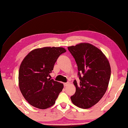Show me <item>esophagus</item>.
I'll return each mask as SVG.
<instances>
[{"mask_svg": "<svg viewBox=\"0 0 128 128\" xmlns=\"http://www.w3.org/2000/svg\"><path fill=\"white\" fill-rule=\"evenodd\" d=\"M70 84V82H66V83H64V86H67L68 85H69Z\"/></svg>", "mask_w": 128, "mask_h": 128, "instance_id": "esophagus-1", "label": "esophagus"}]
</instances>
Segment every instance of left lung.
Instances as JSON below:
<instances>
[{
  "label": "left lung",
  "mask_w": 128,
  "mask_h": 128,
  "mask_svg": "<svg viewBox=\"0 0 128 128\" xmlns=\"http://www.w3.org/2000/svg\"><path fill=\"white\" fill-rule=\"evenodd\" d=\"M68 49L76 62L80 81L79 84L73 81L76 92L71 100L80 108H89L100 100L107 89L111 72L110 62L101 50L90 43H81Z\"/></svg>",
  "instance_id": "8db88e82"
}]
</instances>
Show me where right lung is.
<instances>
[{
    "label": "right lung",
    "instance_id": "add662e5",
    "mask_svg": "<svg viewBox=\"0 0 128 128\" xmlns=\"http://www.w3.org/2000/svg\"><path fill=\"white\" fill-rule=\"evenodd\" d=\"M63 47H45L34 49L21 62L18 72L19 88L30 105L46 109L55 103L63 84L48 78Z\"/></svg>",
    "mask_w": 128,
    "mask_h": 128
}]
</instances>
